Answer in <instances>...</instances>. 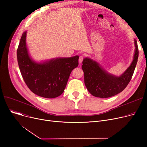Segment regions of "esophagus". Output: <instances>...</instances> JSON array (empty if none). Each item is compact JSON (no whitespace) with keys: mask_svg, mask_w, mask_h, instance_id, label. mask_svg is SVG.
<instances>
[{"mask_svg":"<svg viewBox=\"0 0 147 147\" xmlns=\"http://www.w3.org/2000/svg\"><path fill=\"white\" fill-rule=\"evenodd\" d=\"M83 59H84V56H83V55H80V56L79 57V63H80V64L82 63V61H83Z\"/></svg>","mask_w":147,"mask_h":147,"instance_id":"obj_1","label":"esophagus"}]
</instances>
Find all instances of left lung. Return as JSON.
<instances>
[{
	"mask_svg": "<svg viewBox=\"0 0 147 147\" xmlns=\"http://www.w3.org/2000/svg\"><path fill=\"white\" fill-rule=\"evenodd\" d=\"M135 44L136 48L132 63L120 77L108 74L98 63L89 58L83 59L82 68L84 84L90 94L98 98H109L119 94L126 88L132 78L138 59L139 51L136 40Z\"/></svg>",
	"mask_w": 147,
	"mask_h": 147,
	"instance_id": "1",
	"label": "left lung"
}]
</instances>
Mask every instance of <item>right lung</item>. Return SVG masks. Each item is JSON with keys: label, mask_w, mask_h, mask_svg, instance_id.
Segmentation results:
<instances>
[{"label": "right lung", "mask_w": 147, "mask_h": 147, "mask_svg": "<svg viewBox=\"0 0 147 147\" xmlns=\"http://www.w3.org/2000/svg\"><path fill=\"white\" fill-rule=\"evenodd\" d=\"M23 33L17 49V60L22 78L29 89L46 98H53L63 93L73 69L79 65V56L58 58L38 64L30 58Z\"/></svg>", "instance_id": "add662e5"}]
</instances>
